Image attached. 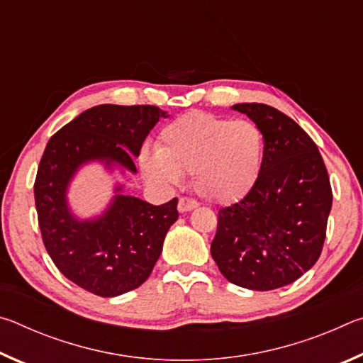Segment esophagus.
I'll list each match as a JSON object with an SVG mask.
<instances>
[{"mask_svg":"<svg viewBox=\"0 0 363 363\" xmlns=\"http://www.w3.org/2000/svg\"><path fill=\"white\" fill-rule=\"evenodd\" d=\"M196 206H199V203H196L195 200L187 199V196H181L179 203H177V210L181 213H186V211H192Z\"/></svg>","mask_w":363,"mask_h":363,"instance_id":"1","label":"esophagus"}]
</instances>
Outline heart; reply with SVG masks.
I'll use <instances>...</instances> for the list:
<instances>
[{"mask_svg": "<svg viewBox=\"0 0 363 363\" xmlns=\"http://www.w3.org/2000/svg\"><path fill=\"white\" fill-rule=\"evenodd\" d=\"M264 138L255 123L189 112L160 133L157 150L140 152L147 179L174 186L192 174L196 192L216 203L242 199L259 176Z\"/></svg>", "mask_w": 363, "mask_h": 363, "instance_id": "heart-1", "label": "heart"}]
</instances>
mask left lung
Instances as JSON below:
<instances>
[{"mask_svg": "<svg viewBox=\"0 0 363 363\" xmlns=\"http://www.w3.org/2000/svg\"><path fill=\"white\" fill-rule=\"evenodd\" d=\"M232 108L259 128L264 155L250 192L219 210L211 256L230 284L269 291L320 257L333 194L320 152L296 121L266 104Z\"/></svg>", "mask_w": 363, "mask_h": 363, "instance_id": "1", "label": "left lung"}]
</instances>
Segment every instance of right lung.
<instances>
[{
	"label": "right lung",
	"instance_id": "1",
	"mask_svg": "<svg viewBox=\"0 0 363 363\" xmlns=\"http://www.w3.org/2000/svg\"><path fill=\"white\" fill-rule=\"evenodd\" d=\"M167 112L155 106L102 104L79 113L49 139L35 179V205L48 255L73 284L113 298L144 284L176 223L177 199L150 205L115 189L112 203L96 219L79 220L67 203L78 168L102 162L136 173L134 157Z\"/></svg>",
	"mask_w": 363,
	"mask_h": 363
}]
</instances>
